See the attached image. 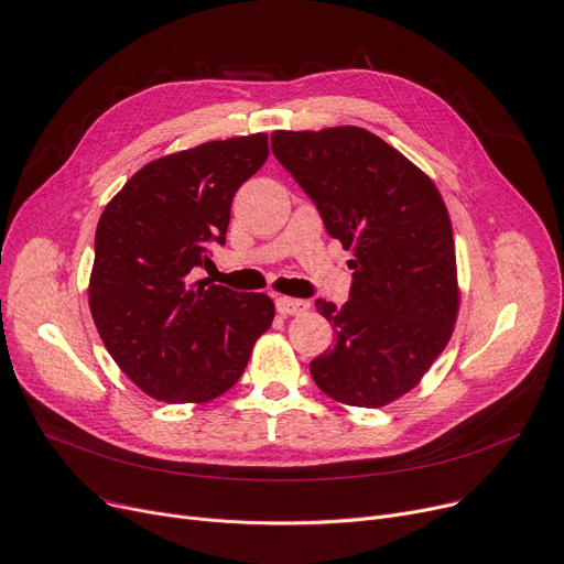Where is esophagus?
Masks as SVG:
<instances>
[{
    "mask_svg": "<svg viewBox=\"0 0 564 564\" xmlns=\"http://www.w3.org/2000/svg\"><path fill=\"white\" fill-rule=\"evenodd\" d=\"M275 307H278V312L282 314V316H297V314H303V312H307V303L305 301H295V297H278L275 301Z\"/></svg>",
    "mask_w": 564,
    "mask_h": 564,
    "instance_id": "esophagus-1",
    "label": "esophagus"
}]
</instances>
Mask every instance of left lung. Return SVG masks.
Listing matches in <instances>:
<instances>
[{
    "instance_id": "obj_1",
    "label": "left lung",
    "mask_w": 564,
    "mask_h": 564,
    "mask_svg": "<svg viewBox=\"0 0 564 564\" xmlns=\"http://www.w3.org/2000/svg\"><path fill=\"white\" fill-rule=\"evenodd\" d=\"M273 154L352 252L344 307L316 301L335 346L312 359L329 399L382 408L414 389L446 348L459 291L453 227L437 186L361 127L273 131Z\"/></svg>"
}]
</instances>
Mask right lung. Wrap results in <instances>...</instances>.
I'll return each mask as SVG.
<instances>
[{
    "mask_svg": "<svg viewBox=\"0 0 564 564\" xmlns=\"http://www.w3.org/2000/svg\"><path fill=\"white\" fill-rule=\"evenodd\" d=\"M269 159V137L209 141L150 161L99 216L88 305L120 371L165 403L235 387L275 305L191 271L225 243L231 197Z\"/></svg>",
    "mask_w": 564,
    "mask_h": 564,
    "instance_id": "add662e5",
    "label": "right lung"
}]
</instances>
